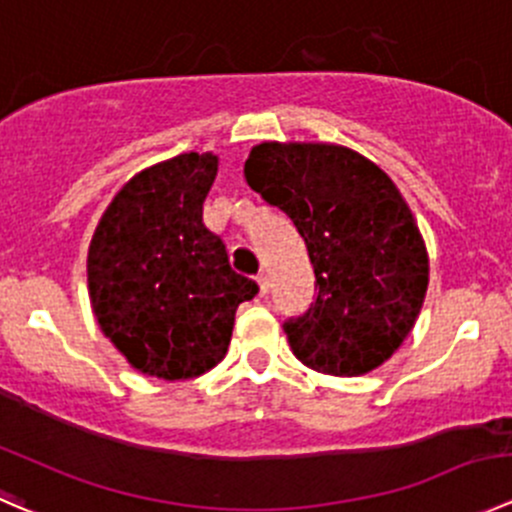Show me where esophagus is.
I'll return each mask as SVG.
<instances>
[{
    "mask_svg": "<svg viewBox=\"0 0 512 512\" xmlns=\"http://www.w3.org/2000/svg\"><path fill=\"white\" fill-rule=\"evenodd\" d=\"M256 283H258V293H261V296H266V293H268V286H271V283H268V276H266V273H258V276H256Z\"/></svg>",
    "mask_w": 512,
    "mask_h": 512,
    "instance_id": "34e87169",
    "label": "esophagus"
}]
</instances>
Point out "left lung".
<instances>
[{
    "label": "left lung",
    "instance_id": "obj_1",
    "mask_svg": "<svg viewBox=\"0 0 512 512\" xmlns=\"http://www.w3.org/2000/svg\"><path fill=\"white\" fill-rule=\"evenodd\" d=\"M244 176L293 221L316 273V301L283 323L293 356L348 378L386 363L416 326L430 271L391 176L348 146L313 141L256 144Z\"/></svg>",
    "mask_w": 512,
    "mask_h": 512
}]
</instances>
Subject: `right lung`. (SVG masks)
I'll use <instances>...</instances> for the list:
<instances>
[{
	"mask_svg": "<svg viewBox=\"0 0 512 512\" xmlns=\"http://www.w3.org/2000/svg\"><path fill=\"white\" fill-rule=\"evenodd\" d=\"M219 156L179 154L131 176L96 224L89 301L104 336L144 376L181 381L224 361L239 303L258 293L204 226Z\"/></svg>",
	"mask_w": 512,
	"mask_h": 512,
	"instance_id": "add662e5",
	"label": "right lung"
}]
</instances>
